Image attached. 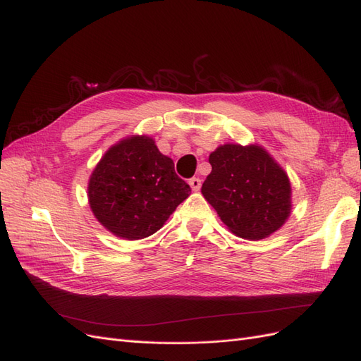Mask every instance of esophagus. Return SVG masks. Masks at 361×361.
I'll use <instances>...</instances> for the list:
<instances>
[{
  "instance_id": "1",
  "label": "esophagus",
  "mask_w": 361,
  "mask_h": 361,
  "mask_svg": "<svg viewBox=\"0 0 361 361\" xmlns=\"http://www.w3.org/2000/svg\"><path fill=\"white\" fill-rule=\"evenodd\" d=\"M189 184H190V188H192V190L193 192H197V190H200L201 189V180L200 178H196V177H193V178H190L189 180Z\"/></svg>"
}]
</instances>
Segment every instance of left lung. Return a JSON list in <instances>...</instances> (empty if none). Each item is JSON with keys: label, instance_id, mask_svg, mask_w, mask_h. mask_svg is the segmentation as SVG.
I'll return each mask as SVG.
<instances>
[{"label": "left lung", "instance_id": "left-lung-1", "mask_svg": "<svg viewBox=\"0 0 361 361\" xmlns=\"http://www.w3.org/2000/svg\"><path fill=\"white\" fill-rule=\"evenodd\" d=\"M205 201L237 237L261 240L281 229L290 214V183L285 169L258 144H225L208 157Z\"/></svg>", "mask_w": 361, "mask_h": 361}]
</instances>
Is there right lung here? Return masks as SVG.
I'll list each match as a JSON object with an SVG mask.
<instances>
[{
    "mask_svg": "<svg viewBox=\"0 0 361 361\" xmlns=\"http://www.w3.org/2000/svg\"><path fill=\"white\" fill-rule=\"evenodd\" d=\"M190 192L172 159L147 135H132L112 145L88 181L92 214L123 240L153 235Z\"/></svg>",
    "mask_w": 361,
    "mask_h": 361,
    "instance_id": "obj_1",
    "label": "right lung"
}]
</instances>
